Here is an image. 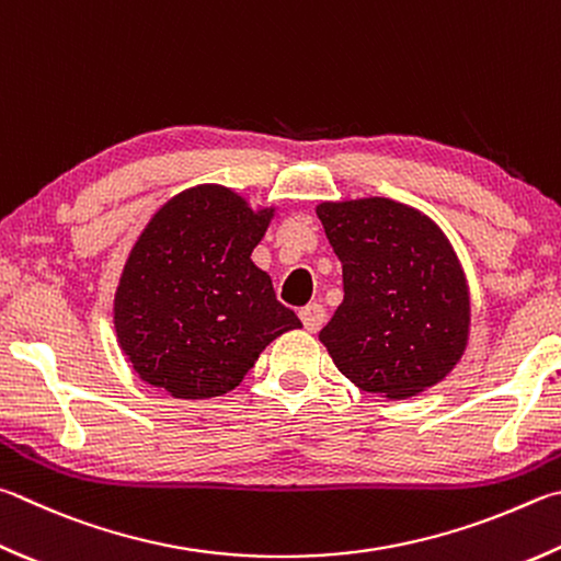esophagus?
Masks as SVG:
<instances>
[{"instance_id": "esophagus-1", "label": "esophagus", "mask_w": 561, "mask_h": 561, "mask_svg": "<svg viewBox=\"0 0 561 561\" xmlns=\"http://www.w3.org/2000/svg\"><path fill=\"white\" fill-rule=\"evenodd\" d=\"M299 316H301V321H304V329L313 333V331H319L321 325H323L325 309L321 307L319 301H311V304H307V307L299 311Z\"/></svg>"}]
</instances>
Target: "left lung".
I'll return each instance as SVG.
<instances>
[{"label": "left lung", "mask_w": 561, "mask_h": 561, "mask_svg": "<svg viewBox=\"0 0 561 561\" xmlns=\"http://www.w3.org/2000/svg\"><path fill=\"white\" fill-rule=\"evenodd\" d=\"M343 267V301L319 341L365 392L407 400L449 375L471 333V291L449 238L407 203L316 206Z\"/></svg>", "instance_id": "1"}]
</instances>
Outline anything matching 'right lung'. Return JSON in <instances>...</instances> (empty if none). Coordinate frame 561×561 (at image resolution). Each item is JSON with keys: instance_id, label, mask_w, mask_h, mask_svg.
I'll return each mask as SVG.
<instances>
[{"instance_id": "right-lung-1", "label": "right lung", "mask_w": 561, "mask_h": 561, "mask_svg": "<svg viewBox=\"0 0 561 561\" xmlns=\"http://www.w3.org/2000/svg\"><path fill=\"white\" fill-rule=\"evenodd\" d=\"M274 210L201 183L151 216L112 307L119 348L147 385L176 400L226 394L277 335L301 329L250 260Z\"/></svg>"}]
</instances>
